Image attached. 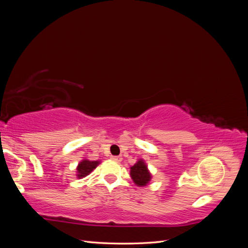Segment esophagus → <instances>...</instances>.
Instances as JSON below:
<instances>
[{
  "label": "esophagus",
  "instance_id": "1",
  "mask_svg": "<svg viewBox=\"0 0 248 248\" xmlns=\"http://www.w3.org/2000/svg\"><path fill=\"white\" fill-rule=\"evenodd\" d=\"M111 160L116 161V162H120L122 160V156H111Z\"/></svg>",
  "mask_w": 248,
  "mask_h": 248
}]
</instances>
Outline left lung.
Returning <instances> with one entry per match:
<instances>
[{"label": "left lung", "mask_w": 248, "mask_h": 248, "mask_svg": "<svg viewBox=\"0 0 248 248\" xmlns=\"http://www.w3.org/2000/svg\"><path fill=\"white\" fill-rule=\"evenodd\" d=\"M130 176L133 182L138 186H146L151 181V174L148 170L147 164L142 159H140L134 166L130 168Z\"/></svg>", "instance_id": "8db88e82"}]
</instances>
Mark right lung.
<instances>
[{"instance_id":"obj_1","label":"right lung","mask_w":248,"mask_h":248,"mask_svg":"<svg viewBox=\"0 0 248 248\" xmlns=\"http://www.w3.org/2000/svg\"><path fill=\"white\" fill-rule=\"evenodd\" d=\"M99 163H100V161H97V160H95V161L94 160L91 161V160H88V159L81 160L78 163V166L77 168L78 178H79V179L85 178L86 176H88L90 174V172L93 171V170L96 169V167L98 166Z\"/></svg>"}]
</instances>
